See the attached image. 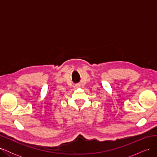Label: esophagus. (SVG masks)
<instances>
[{"instance_id":"1","label":"esophagus","mask_w":157,"mask_h":157,"mask_svg":"<svg viewBox=\"0 0 157 157\" xmlns=\"http://www.w3.org/2000/svg\"><path fill=\"white\" fill-rule=\"evenodd\" d=\"M75 87H76V88H80V85L78 84H75Z\"/></svg>"}]
</instances>
